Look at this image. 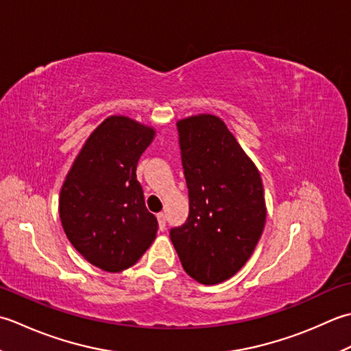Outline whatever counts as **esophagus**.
Here are the masks:
<instances>
[{
  "mask_svg": "<svg viewBox=\"0 0 351 351\" xmlns=\"http://www.w3.org/2000/svg\"><path fill=\"white\" fill-rule=\"evenodd\" d=\"M157 221H159V228H160V230H163V228H165V223H167L165 213H163V212L157 213Z\"/></svg>",
  "mask_w": 351,
  "mask_h": 351,
  "instance_id": "obj_1",
  "label": "esophagus"
}]
</instances>
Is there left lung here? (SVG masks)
<instances>
[{
	"mask_svg": "<svg viewBox=\"0 0 351 351\" xmlns=\"http://www.w3.org/2000/svg\"><path fill=\"white\" fill-rule=\"evenodd\" d=\"M189 189V217L169 238L183 269L217 285L245 265L259 242L267 206L259 171L221 118L209 113L177 123Z\"/></svg>",
	"mask_w": 351,
	"mask_h": 351,
	"instance_id": "obj_1",
	"label": "left lung"
}]
</instances>
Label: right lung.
Returning <instances> with one entry per match:
<instances>
[{"label":"right lung","instance_id":"obj_1","mask_svg":"<svg viewBox=\"0 0 351 351\" xmlns=\"http://www.w3.org/2000/svg\"><path fill=\"white\" fill-rule=\"evenodd\" d=\"M153 127L106 118L86 139L62 184L59 215L68 239L92 265L118 273L134 265L157 233L136 178Z\"/></svg>","mask_w":351,"mask_h":351}]
</instances>
